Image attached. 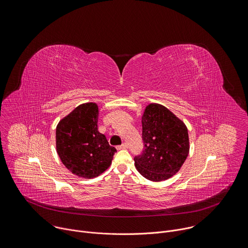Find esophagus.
<instances>
[{
    "mask_svg": "<svg viewBox=\"0 0 248 248\" xmlns=\"http://www.w3.org/2000/svg\"><path fill=\"white\" fill-rule=\"evenodd\" d=\"M116 148H117L118 150H121V149H126V148H128V144H127V143H123V144H121V145H118Z\"/></svg>",
    "mask_w": 248,
    "mask_h": 248,
    "instance_id": "1",
    "label": "esophagus"
}]
</instances>
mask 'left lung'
I'll list each match as a JSON object with an SVG mask.
<instances>
[{
  "label": "left lung",
  "instance_id": "8db88e82",
  "mask_svg": "<svg viewBox=\"0 0 248 248\" xmlns=\"http://www.w3.org/2000/svg\"><path fill=\"white\" fill-rule=\"evenodd\" d=\"M141 124L143 148L134 158L137 170L151 181L171 177L188 156L186 126L167 108L157 104L146 107Z\"/></svg>",
  "mask_w": 248,
  "mask_h": 248
}]
</instances>
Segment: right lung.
Listing matches in <instances>:
<instances>
[{"label": "right lung", "instance_id": "1", "mask_svg": "<svg viewBox=\"0 0 248 248\" xmlns=\"http://www.w3.org/2000/svg\"><path fill=\"white\" fill-rule=\"evenodd\" d=\"M98 117L96 104H83L56 128V148L62 163L73 173L85 178L104 172L116 152L106 136L98 131Z\"/></svg>", "mask_w": 248, "mask_h": 248}]
</instances>
